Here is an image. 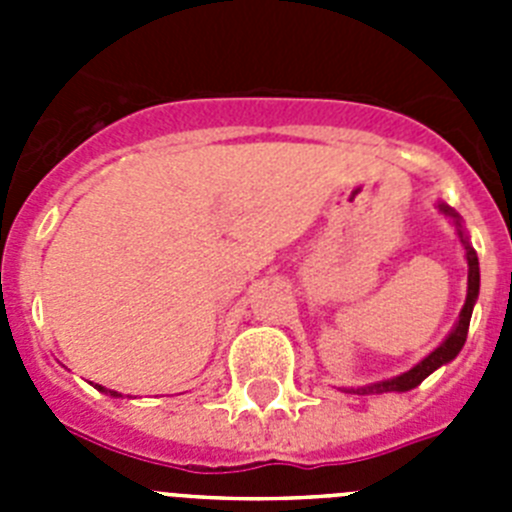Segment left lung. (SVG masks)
<instances>
[{
  "mask_svg": "<svg viewBox=\"0 0 512 512\" xmlns=\"http://www.w3.org/2000/svg\"><path fill=\"white\" fill-rule=\"evenodd\" d=\"M438 210H441L446 217H451V220H454L456 233H459L461 246H464V253H467V266H469L467 302H464V307H461L459 320H456L454 330H451L449 336H446V341H443L441 346L436 348V351H431V354L425 356L420 364H415L410 372L400 374V377L384 379V382L366 384V387H351V390H346V392H354V395H382V392H408V390H413V387H418V384L423 382L428 374L436 372L438 366L449 364L451 359H456V356H459V351H461V346H464V341H467L469 320H472L474 302H477V297H479V259H477V251H474L472 243H469V235L464 233V228H461L459 212L451 210V207L443 205V202H438Z\"/></svg>",
  "mask_w": 512,
  "mask_h": 512,
  "instance_id": "1",
  "label": "left lung"
}]
</instances>
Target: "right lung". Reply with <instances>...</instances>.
Masks as SVG:
<instances>
[{
    "mask_svg": "<svg viewBox=\"0 0 512 512\" xmlns=\"http://www.w3.org/2000/svg\"><path fill=\"white\" fill-rule=\"evenodd\" d=\"M94 387H97V390H99V392H104V395H107V392H110V395H112V397H122V395H117V392H112V390H104L102 384H94Z\"/></svg>",
    "mask_w": 512,
    "mask_h": 512,
    "instance_id": "1",
    "label": "right lung"
}]
</instances>
